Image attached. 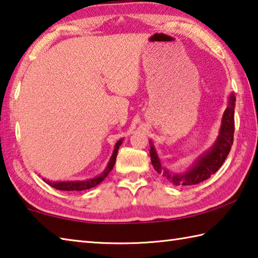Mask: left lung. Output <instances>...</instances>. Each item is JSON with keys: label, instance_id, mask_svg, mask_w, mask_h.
<instances>
[{"label": "left lung", "instance_id": "left-lung-1", "mask_svg": "<svg viewBox=\"0 0 258 258\" xmlns=\"http://www.w3.org/2000/svg\"><path fill=\"white\" fill-rule=\"evenodd\" d=\"M235 102L236 98L230 95L229 98V105L224 110L221 127L219 131L217 141L211 147L207 152L196 159L194 165L185 172H172L162 167L159 157L156 152L152 142L150 149V157L154 169L157 172L166 177L168 180L171 181L176 186H190L200 184L207 180L213 174H215L220 167L223 165L229 152H230L231 145L233 143V132H235Z\"/></svg>", "mask_w": 258, "mask_h": 258}]
</instances>
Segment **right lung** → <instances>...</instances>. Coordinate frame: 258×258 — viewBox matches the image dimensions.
I'll use <instances>...</instances> for the list:
<instances>
[{"label": "right lung", "instance_id": "right-lung-1", "mask_svg": "<svg viewBox=\"0 0 258 258\" xmlns=\"http://www.w3.org/2000/svg\"><path fill=\"white\" fill-rule=\"evenodd\" d=\"M123 142V140H119V141H117L116 145H115V149H114V152L111 154V158L108 162V165H107L106 169L104 170L101 175L97 176L95 178H91V179H88V180H71V181H49V180H46L45 181L47 182L48 185H50L53 188L55 189H59V190H84V189H90L92 187L97 186L98 184H100V182L105 179V178L108 176L109 172L113 169L114 166H115V161H116V157H117V152H118V149H119V145Z\"/></svg>", "mask_w": 258, "mask_h": 258}]
</instances>
